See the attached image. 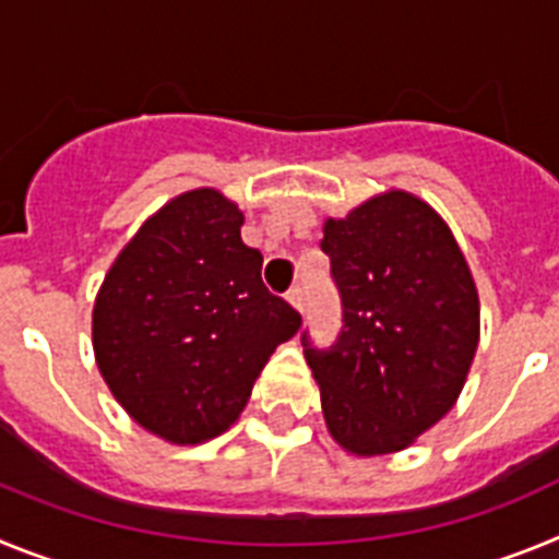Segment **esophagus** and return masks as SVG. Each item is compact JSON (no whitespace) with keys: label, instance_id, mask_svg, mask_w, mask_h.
<instances>
[{"label":"esophagus","instance_id":"1","mask_svg":"<svg viewBox=\"0 0 559 559\" xmlns=\"http://www.w3.org/2000/svg\"><path fill=\"white\" fill-rule=\"evenodd\" d=\"M285 299H288V305H294V308L302 313V310H305V290L299 288V285H294V288L285 294Z\"/></svg>","mask_w":559,"mask_h":559}]
</instances>
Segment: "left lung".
<instances>
[{"label":"left lung","instance_id":"left-lung-1","mask_svg":"<svg viewBox=\"0 0 559 559\" xmlns=\"http://www.w3.org/2000/svg\"><path fill=\"white\" fill-rule=\"evenodd\" d=\"M344 305L333 349L305 358L330 437L353 456L406 451L453 408L478 347V290L437 210L386 190L324 221Z\"/></svg>","mask_w":559,"mask_h":559}]
</instances>
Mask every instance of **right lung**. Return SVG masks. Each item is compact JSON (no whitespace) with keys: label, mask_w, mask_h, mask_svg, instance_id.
I'll use <instances>...</instances> for the list:
<instances>
[{"label":"right lung","mask_w":559,"mask_h":559,"mask_svg":"<svg viewBox=\"0 0 559 559\" xmlns=\"http://www.w3.org/2000/svg\"><path fill=\"white\" fill-rule=\"evenodd\" d=\"M240 226L224 192H181L140 226L97 290V369L128 417L173 445L224 433L271 353L302 328L263 285V254Z\"/></svg>","instance_id":"add662e5"}]
</instances>
